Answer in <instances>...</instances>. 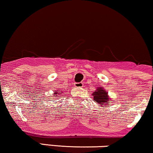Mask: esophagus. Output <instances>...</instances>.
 <instances>
[{"label": "esophagus", "instance_id": "esophagus-1", "mask_svg": "<svg viewBox=\"0 0 153 153\" xmlns=\"http://www.w3.org/2000/svg\"><path fill=\"white\" fill-rule=\"evenodd\" d=\"M74 85L75 88H80L83 86V83H82V82H75Z\"/></svg>", "mask_w": 153, "mask_h": 153}]
</instances>
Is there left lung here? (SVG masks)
Segmentation results:
<instances>
[{"mask_svg":"<svg viewBox=\"0 0 153 153\" xmlns=\"http://www.w3.org/2000/svg\"><path fill=\"white\" fill-rule=\"evenodd\" d=\"M93 99L95 102L99 103L102 106H108V103L112 102L108 98V93L103 88H98L94 91L92 94Z\"/></svg>","mask_w":153,"mask_h":153,"instance_id":"8db88e82","label":"left lung"}]
</instances>
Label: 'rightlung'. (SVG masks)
<instances>
[{
    "label": "right lung",
    "mask_w": 153,
    "mask_h": 153,
    "mask_svg": "<svg viewBox=\"0 0 153 153\" xmlns=\"http://www.w3.org/2000/svg\"><path fill=\"white\" fill-rule=\"evenodd\" d=\"M62 94V93H60L59 91H57V92L54 93V96H57V97H58V96H58V95H57V94Z\"/></svg>",
    "instance_id": "1"
}]
</instances>
